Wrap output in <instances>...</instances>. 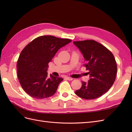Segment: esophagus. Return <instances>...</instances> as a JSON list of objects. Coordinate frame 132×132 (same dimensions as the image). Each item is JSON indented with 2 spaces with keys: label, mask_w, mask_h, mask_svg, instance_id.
Instances as JSON below:
<instances>
[{
  "label": "esophagus",
  "mask_w": 132,
  "mask_h": 132,
  "mask_svg": "<svg viewBox=\"0 0 132 132\" xmlns=\"http://www.w3.org/2000/svg\"><path fill=\"white\" fill-rule=\"evenodd\" d=\"M65 78L67 79V80H73V78L71 77H65Z\"/></svg>",
  "instance_id": "34e87169"
}]
</instances>
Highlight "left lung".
Here are the masks:
<instances>
[{"label": "left lung", "mask_w": 132, "mask_h": 132, "mask_svg": "<svg viewBox=\"0 0 132 132\" xmlns=\"http://www.w3.org/2000/svg\"><path fill=\"white\" fill-rule=\"evenodd\" d=\"M85 58L84 65L90 79L82 82L81 88L75 93L79 97L93 100L101 96L113 85L117 66L114 55L106 47L93 39L73 42Z\"/></svg>", "instance_id": "obj_1"}]
</instances>
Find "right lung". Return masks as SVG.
Listing matches in <instances>:
<instances>
[{
    "mask_svg": "<svg viewBox=\"0 0 132 132\" xmlns=\"http://www.w3.org/2000/svg\"><path fill=\"white\" fill-rule=\"evenodd\" d=\"M71 41L53 36L34 39L22 50L17 62V73L23 90L37 99L48 98L56 92L63 79L48 76V63L61 47Z\"/></svg>",
    "mask_w": 132,
    "mask_h": 132,
    "instance_id": "right-lung-1",
    "label": "right lung"
}]
</instances>
